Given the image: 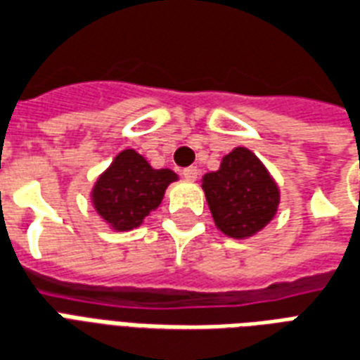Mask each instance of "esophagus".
Segmentation results:
<instances>
[{
	"label": "esophagus",
	"instance_id": "esophagus-1",
	"mask_svg": "<svg viewBox=\"0 0 360 360\" xmlns=\"http://www.w3.org/2000/svg\"><path fill=\"white\" fill-rule=\"evenodd\" d=\"M182 174L186 180H190V182H193L197 178V174H199V170L195 169V167H188V169H184L182 170Z\"/></svg>",
	"mask_w": 360,
	"mask_h": 360
}]
</instances>
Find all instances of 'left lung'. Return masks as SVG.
I'll list each match as a JSON object with an SVG mask.
<instances>
[{"label":"left lung","mask_w":360,"mask_h":360,"mask_svg":"<svg viewBox=\"0 0 360 360\" xmlns=\"http://www.w3.org/2000/svg\"><path fill=\"white\" fill-rule=\"evenodd\" d=\"M214 226L231 239L260 233L279 210L281 190L260 158L237 146L201 178Z\"/></svg>","instance_id":"obj_1"}]
</instances>
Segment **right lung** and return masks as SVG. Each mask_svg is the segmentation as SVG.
Returning <instances> with one entry per match:
<instances>
[{"label": "right lung", "mask_w": 360, "mask_h": 360, "mask_svg": "<svg viewBox=\"0 0 360 360\" xmlns=\"http://www.w3.org/2000/svg\"><path fill=\"white\" fill-rule=\"evenodd\" d=\"M176 180L174 170L153 169L144 155L127 148L94 180L91 205L108 228L131 231L158 210L167 188Z\"/></svg>", "instance_id": "1"}]
</instances>
